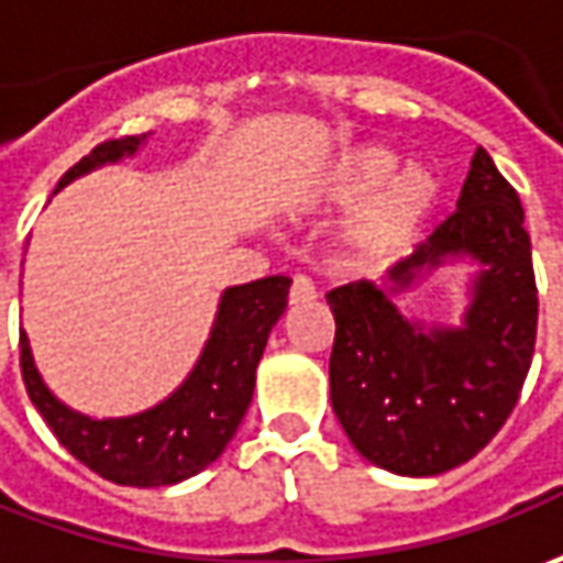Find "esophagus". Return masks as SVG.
Returning <instances> with one entry per match:
<instances>
[{"label": "esophagus", "mask_w": 563, "mask_h": 563, "mask_svg": "<svg viewBox=\"0 0 563 563\" xmlns=\"http://www.w3.org/2000/svg\"><path fill=\"white\" fill-rule=\"evenodd\" d=\"M318 296L314 292V286L308 277H292V286H289V305H305V301H311Z\"/></svg>", "instance_id": "esophagus-1"}]
</instances>
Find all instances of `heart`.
<instances>
[{"instance_id": "1", "label": "heart", "mask_w": 563, "mask_h": 563, "mask_svg": "<svg viewBox=\"0 0 563 563\" xmlns=\"http://www.w3.org/2000/svg\"><path fill=\"white\" fill-rule=\"evenodd\" d=\"M314 202L327 211L355 208L340 230L342 258L358 267H377L411 249L437 211L439 177L420 162L398 167L393 148L364 143L345 148L327 167Z\"/></svg>"}]
</instances>
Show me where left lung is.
I'll return each instance as SVG.
<instances>
[{
	"label": "left lung",
	"instance_id": "1",
	"mask_svg": "<svg viewBox=\"0 0 563 563\" xmlns=\"http://www.w3.org/2000/svg\"><path fill=\"white\" fill-rule=\"evenodd\" d=\"M481 264L461 328H423L391 301L442 263ZM336 320L330 401L371 464L437 476L489 445L514 411L536 345L533 252L514 186L479 146L455 214L398 262L386 283L327 292Z\"/></svg>",
	"mask_w": 563,
	"mask_h": 563
}]
</instances>
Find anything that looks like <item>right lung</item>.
<instances>
[{"label": "right lung", "mask_w": 563, "mask_h": 563, "mask_svg": "<svg viewBox=\"0 0 563 563\" xmlns=\"http://www.w3.org/2000/svg\"><path fill=\"white\" fill-rule=\"evenodd\" d=\"M143 136L108 140L80 158L58 180V189L124 155H136ZM289 277H264L223 289L211 336L189 377L155 408L130 417H96L70 411L43 383L27 333H21V374L30 401L49 423L58 442L92 474L118 486H174L218 461L236 437L255 393V367L274 323L286 311Z\"/></svg>", "instance_id": "1"}]
</instances>
